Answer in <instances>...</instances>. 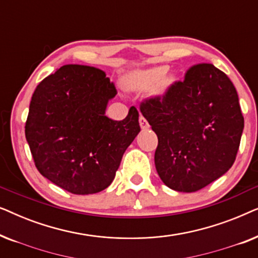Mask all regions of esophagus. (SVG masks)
Segmentation results:
<instances>
[{
	"instance_id": "obj_1",
	"label": "esophagus",
	"mask_w": 258,
	"mask_h": 258,
	"mask_svg": "<svg viewBox=\"0 0 258 258\" xmlns=\"http://www.w3.org/2000/svg\"><path fill=\"white\" fill-rule=\"evenodd\" d=\"M140 125H141V129L142 130H148L149 129V123H148V121L146 118L143 117V116H141L140 117Z\"/></svg>"
}]
</instances>
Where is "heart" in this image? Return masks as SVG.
<instances>
[{
	"mask_svg": "<svg viewBox=\"0 0 258 258\" xmlns=\"http://www.w3.org/2000/svg\"><path fill=\"white\" fill-rule=\"evenodd\" d=\"M164 73L165 69L162 68V67H158V68H154L150 70H146V72H142L140 74H136V75H134L132 79L126 82V87H128L129 89H141V88L150 87L156 83L157 81L163 76Z\"/></svg>",
	"mask_w": 258,
	"mask_h": 258,
	"instance_id": "1",
	"label": "heart"
}]
</instances>
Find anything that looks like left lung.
Listing matches in <instances>:
<instances>
[{"mask_svg": "<svg viewBox=\"0 0 258 258\" xmlns=\"http://www.w3.org/2000/svg\"><path fill=\"white\" fill-rule=\"evenodd\" d=\"M141 112L157 135L155 167L170 189L195 192L234 164L244 118L234 84L215 66L191 67Z\"/></svg>", "mask_w": 258, "mask_h": 258, "instance_id": "obj_1", "label": "left lung"}]
</instances>
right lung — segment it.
Returning <instances> with one entry per match:
<instances>
[{
  "label": "right lung",
  "mask_w": 258,
  "mask_h": 258,
  "mask_svg": "<svg viewBox=\"0 0 258 258\" xmlns=\"http://www.w3.org/2000/svg\"><path fill=\"white\" fill-rule=\"evenodd\" d=\"M116 94L102 70L87 66H63L38 84L26 139L42 176L76 195L100 192L111 184L141 130L134 107L122 121L107 117Z\"/></svg>",
  "instance_id": "add662e5"
}]
</instances>
